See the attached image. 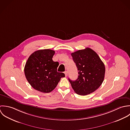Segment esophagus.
Masks as SVG:
<instances>
[{
  "mask_svg": "<svg viewBox=\"0 0 130 130\" xmlns=\"http://www.w3.org/2000/svg\"><path fill=\"white\" fill-rule=\"evenodd\" d=\"M64 73H65V76H67V75H68V72L67 71H65Z\"/></svg>",
  "mask_w": 130,
  "mask_h": 130,
  "instance_id": "obj_1",
  "label": "esophagus"
}]
</instances>
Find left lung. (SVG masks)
Instances as JSON below:
<instances>
[{
  "label": "left lung",
  "mask_w": 130,
  "mask_h": 130,
  "mask_svg": "<svg viewBox=\"0 0 130 130\" xmlns=\"http://www.w3.org/2000/svg\"><path fill=\"white\" fill-rule=\"evenodd\" d=\"M78 71L77 79H68L74 91L79 95L93 92L102 85L105 74L104 63L93 50L86 48L71 53Z\"/></svg>",
  "instance_id": "obj_1"
}]
</instances>
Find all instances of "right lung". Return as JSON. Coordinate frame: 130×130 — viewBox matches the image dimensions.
<instances>
[{"label":"right lung","instance_id":"add662e5","mask_svg":"<svg viewBox=\"0 0 130 130\" xmlns=\"http://www.w3.org/2000/svg\"><path fill=\"white\" fill-rule=\"evenodd\" d=\"M55 51L50 49L39 50L32 53L26 61L24 71L27 81L36 90L49 93L57 86L63 73L57 72L58 62L52 58Z\"/></svg>","mask_w":130,"mask_h":130}]
</instances>
